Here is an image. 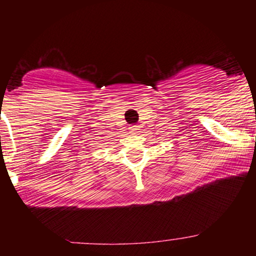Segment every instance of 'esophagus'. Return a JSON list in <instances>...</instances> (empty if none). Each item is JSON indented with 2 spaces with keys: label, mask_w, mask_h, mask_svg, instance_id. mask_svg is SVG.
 Listing matches in <instances>:
<instances>
[{
  "label": "esophagus",
  "mask_w": 256,
  "mask_h": 256,
  "mask_svg": "<svg viewBox=\"0 0 256 256\" xmlns=\"http://www.w3.org/2000/svg\"><path fill=\"white\" fill-rule=\"evenodd\" d=\"M130 132L134 134H137L140 132V126L138 125H131L130 126Z\"/></svg>",
  "instance_id": "1"
}]
</instances>
